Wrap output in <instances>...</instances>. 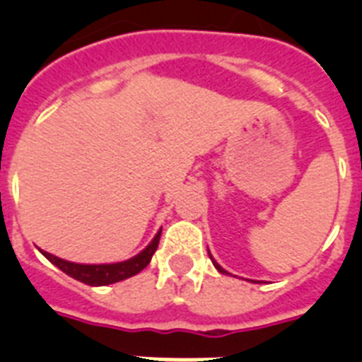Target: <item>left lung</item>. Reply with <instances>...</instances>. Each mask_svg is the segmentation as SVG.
<instances>
[{"label":"left lung","mask_w":362,"mask_h":362,"mask_svg":"<svg viewBox=\"0 0 362 362\" xmlns=\"http://www.w3.org/2000/svg\"><path fill=\"white\" fill-rule=\"evenodd\" d=\"M209 255H210V259H212V263H214V267H216V268H217V270H219V272H221V274H228V272H226V270H223V268H221V267H219V264H217V263H216V261H214V257H212V254H210V252H209Z\"/></svg>","instance_id":"obj_1"}]
</instances>
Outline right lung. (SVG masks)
<instances>
[{"label":"right lung","mask_w":362,"mask_h":362,"mask_svg":"<svg viewBox=\"0 0 362 362\" xmlns=\"http://www.w3.org/2000/svg\"><path fill=\"white\" fill-rule=\"evenodd\" d=\"M159 238H161V230L156 233V238L152 239L145 250L139 252L136 257L129 259V261H123V263H112V264H79V263H70L65 259H59L56 255L49 254V252H43L41 254L49 259L50 263L56 264L62 272H65L66 276L74 277L76 281H81L85 284H90V286H105V284L117 283V281L129 279V277L136 276L143 268H146V264L150 263L153 252L158 250Z\"/></svg>","instance_id":"obj_1"}]
</instances>
